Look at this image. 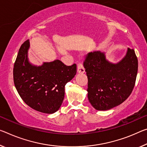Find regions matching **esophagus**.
Returning <instances> with one entry per match:
<instances>
[{"label":"esophagus","instance_id":"34e87169","mask_svg":"<svg viewBox=\"0 0 147 147\" xmlns=\"http://www.w3.org/2000/svg\"><path fill=\"white\" fill-rule=\"evenodd\" d=\"M77 72L78 73L82 74L85 72V69L84 68L83 65L81 63H78L77 64Z\"/></svg>","mask_w":147,"mask_h":147}]
</instances>
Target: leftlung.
I'll return each mask as SVG.
<instances>
[{
    "label": "left lung",
    "mask_w": 147,
    "mask_h": 147,
    "mask_svg": "<svg viewBox=\"0 0 147 147\" xmlns=\"http://www.w3.org/2000/svg\"><path fill=\"white\" fill-rule=\"evenodd\" d=\"M84 67L88 76V97L98 111H107L122 103L131 94L136 84L138 60L133 49L114 64L99 51L86 55Z\"/></svg>",
    "instance_id": "left-lung-1"
}]
</instances>
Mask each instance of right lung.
Wrapping results in <instances>:
<instances>
[{
  "mask_svg": "<svg viewBox=\"0 0 147 147\" xmlns=\"http://www.w3.org/2000/svg\"><path fill=\"white\" fill-rule=\"evenodd\" d=\"M29 40L21 46L13 65V82L21 98L28 106L52 114L61 107L65 86L76 73V65L67 66L59 60L34 66L28 61Z\"/></svg>",
  "mask_w": 147,
  "mask_h": 147,
  "instance_id": "1",
  "label": "right lung"
}]
</instances>
